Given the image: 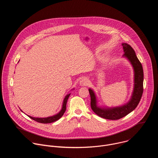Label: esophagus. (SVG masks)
<instances>
[{"instance_id":"1","label":"esophagus","mask_w":158,"mask_h":158,"mask_svg":"<svg viewBox=\"0 0 158 158\" xmlns=\"http://www.w3.org/2000/svg\"><path fill=\"white\" fill-rule=\"evenodd\" d=\"M89 83V80L87 77H84L83 79H82L80 81V85L82 86H85V85H87Z\"/></svg>"}]
</instances>
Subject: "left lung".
Wrapping results in <instances>:
<instances>
[{
	"label": "left lung",
	"mask_w": 158,
	"mask_h": 158,
	"mask_svg": "<svg viewBox=\"0 0 158 158\" xmlns=\"http://www.w3.org/2000/svg\"><path fill=\"white\" fill-rule=\"evenodd\" d=\"M122 46L124 52L123 56L131 62L134 70V87L130 101L121 107L101 109L96 105V98L94 93L92 89H89L92 110L98 116L106 119L118 120L127 116L138 106L143 93L144 73L142 64L130 45L123 43Z\"/></svg>",
	"instance_id": "8db88e82"
}]
</instances>
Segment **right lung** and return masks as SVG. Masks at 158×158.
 <instances>
[{"instance_id": "obj_1", "label": "right lung", "mask_w": 158, "mask_h": 158, "mask_svg": "<svg viewBox=\"0 0 158 158\" xmlns=\"http://www.w3.org/2000/svg\"><path fill=\"white\" fill-rule=\"evenodd\" d=\"M70 96V94H67L64 99V101H63V104H62V109L59 112V113L56 115H54L53 116H51V117H48V118H33V117H31V116H29L31 119L38 122V123H43V124H48V123H53V122H55L56 121H57L58 119H59L64 114V113L65 111V109H66V104H67V99H68L69 97Z\"/></svg>"}]
</instances>
